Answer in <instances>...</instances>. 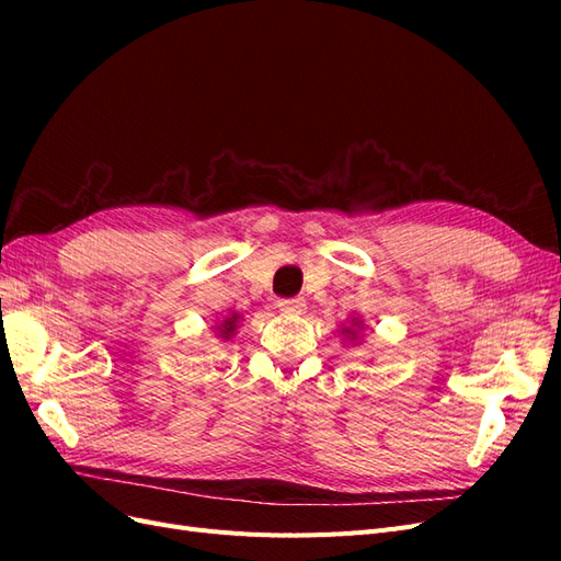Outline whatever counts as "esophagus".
<instances>
[{
  "label": "esophagus",
  "mask_w": 561,
  "mask_h": 561,
  "mask_svg": "<svg viewBox=\"0 0 561 561\" xmlns=\"http://www.w3.org/2000/svg\"><path fill=\"white\" fill-rule=\"evenodd\" d=\"M276 307L280 313H304L307 311V301L301 297H290V299H278Z\"/></svg>",
  "instance_id": "esophagus-1"
}]
</instances>
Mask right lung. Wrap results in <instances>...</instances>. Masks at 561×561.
I'll list each match as a JSON object with an SVG mask.
<instances>
[{"label": "right lung", "instance_id": "1", "mask_svg": "<svg viewBox=\"0 0 561 561\" xmlns=\"http://www.w3.org/2000/svg\"><path fill=\"white\" fill-rule=\"evenodd\" d=\"M231 330H233V320H231V318H229V320H227V322H225V334H229V332H231Z\"/></svg>", "mask_w": 561, "mask_h": 561}]
</instances>
